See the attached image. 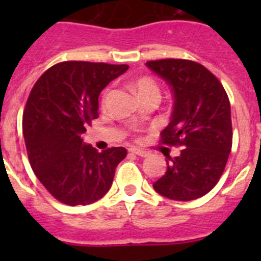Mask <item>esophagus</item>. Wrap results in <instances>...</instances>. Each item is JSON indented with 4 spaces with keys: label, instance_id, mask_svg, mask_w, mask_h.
<instances>
[{
    "label": "esophagus",
    "instance_id": "esophagus-1",
    "mask_svg": "<svg viewBox=\"0 0 261 261\" xmlns=\"http://www.w3.org/2000/svg\"><path fill=\"white\" fill-rule=\"evenodd\" d=\"M130 152H133V154L138 155V156H141V158H146L147 155H149V152L145 151V150L136 149V147H131V149H130Z\"/></svg>",
    "mask_w": 261,
    "mask_h": 261
}]
</instances>
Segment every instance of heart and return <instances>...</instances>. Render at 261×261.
Instances as JSON below:
<instances>
[{
  "instance_id": "b5f03b06",
  "label": "heart",
  "mask_w": 261,
  "mask_h": 261,
  "mask_svg": "<svg viewBox=\"0 0 261 261\" xmlns=\"http://www.w3.org/2000/svg\"><path fill=\"white\" fill-rule=\"evenodd\" d=\"M134 87H135L136 93H138L139 98L140 99L149 96H160L159 87H158V84L149 77H141L139 78V80H136L134 82ZM110 92H111V89L106 88L103 94H102V103L103 105L106 103L107 99H109Z\"/></svg>"
}]
</instances>
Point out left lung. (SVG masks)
<instances>
[{
	"label": "left lung",
	"mask_w": 261,
	"mask_h": 261,
	"mask_svg": "<svg viewBox=\"0 0 261 261\" xmlns=\"http://www.w3.org/2000/svg\"><path fill=\"white\" fill-rule=\"evenodd\" d=\"M146 67L173 92V112L162 143L183 147L179 156L168 155L167 172L152 187L174 201L197 199L217 184L232 146L227 93L207 68L192 60H150Z\"/></svg>",
	"instance_id": "obj_1"
}]
</instances>
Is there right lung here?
Here are the masks:
<instances>
[{
  "instance_id": "add662e5",
  "label": "right lung",
  "mask_w": 261,
  "mask_h": 261,
  "mask_svg": "<svg viewBox=\"0 0 261 261\" xmlns=\"http://www.w3.org/2000/svg\"><path fill=\"white\" fill-rule=\"evenodd\" d=\"M128 65L63 62L49 68L30 92L22 117L34 173L48 192L69 206L91 204L111 188L125 147L98 152L83 134L98 117V96Z\"/></svg>"
}]
</instances>
